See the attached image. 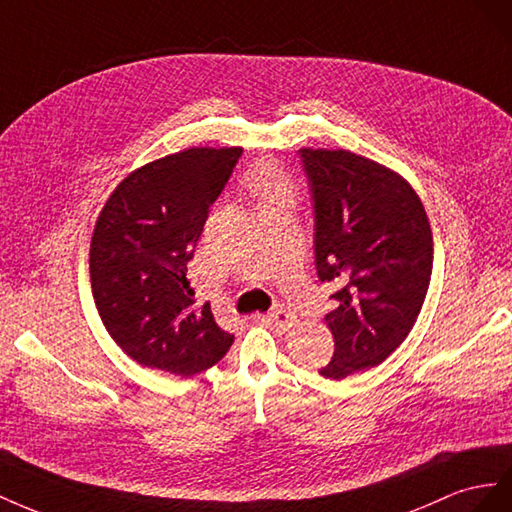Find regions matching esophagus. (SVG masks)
I'll list each match as a JSON object with an SVG mask.
<instances>
[{
  "label": "esophagus",
  "instance_id": "esophagus-1",
  "mask_svg": "<svg viewBox=\"0 0 512 512\" xmlns=\"http://www.w3.org/2000/svg\"><path fill=\"white\" fill-rule=\"evenodd\" d=\"M270 326H274L276 330H289L291 326H294V315H291L289 311L285 309H274L272 313H268L264 317Z\"/></svg>",
  "mask_w": 512,
  "mask_h": 512
}]
</instances>
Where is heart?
<instances>
[{"label": "heart", "mask_w": 512, "mask_h": 512, "mask_svg": "<svg viewBox=\"0 0 512 512\" xmlns=\"http://www.w3.org/2000/svg\"><path fill=\"white\" fill-rule=\"evenodd\" d=\"M246 186L259 203L274 197L291 195V182L287 173L279 165L272 163V160H259L257 165H253L251 171L246 173Z\"/></svg>", "instance_id": "1"}]
</instances>
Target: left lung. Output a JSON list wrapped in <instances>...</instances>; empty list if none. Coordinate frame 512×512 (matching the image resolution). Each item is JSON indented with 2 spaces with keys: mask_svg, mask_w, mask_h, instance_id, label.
I'll use <instances>...</instances> for the list:
<instances>
[{
  "mask_svg": "<svg viewBox=\"0 0 512 512\" xmlns=\"http://www.w3.org/2000/svg\"><path fill=\"white\" fill-rule=\"evenodd\" d=\"M315 208V268L337 291L326 324L334 356L319 373L343 379L382 364L416 324L431 268V225L397 171L347 150L302 148Z\"/></svg>",
  "mask_w": 512,
  "mask_h": 512,
  "instance_id": "1",
  "label": "left lung"
}]
</instances>
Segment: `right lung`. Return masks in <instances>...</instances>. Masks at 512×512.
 Here are the masks:
<instances>
[{
	"mask_svg": "<svg viewBox=\"0 0 512 512\" xmlns=\"http://www.w3.org/2000/svg\"><path fill=\"white\" fill-rule=\"evenodd\" d=\"M242 148H188L135 169L100 210L90 244L96 309L111 339L148 369L191 377L233 343L186 279L210 206Z\"/></svg>",
	"mask_w": 512,
	"mask_h": 512,
	"instance_id": "right-lung-1",
	"label": "right lung"
}]
</instances>
